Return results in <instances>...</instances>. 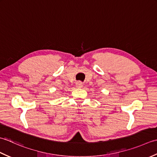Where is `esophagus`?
<instances>
[{
	"label": "esophagus",
	"mask_w": 157,
	"mask_h": 157,
	"mask_svg": "<svg viewBox=\"0 0 157 157\" xmlns=\"http://www.w3.org/2000/svg\"><path fill=\"white\" fill-rule=\"evenodd\" d=\"M76 87L77 88H82L83 87V84L81 82H76Z\"/></svg>",
	"instance_id": "34e87169"
}]
</instances>
